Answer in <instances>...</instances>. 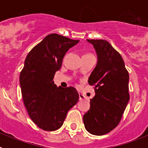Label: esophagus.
Returning <instances> with one entry per match:
<instances>
[{"label":"esophagus","mask_w":148,"mask_h":148,"mask_svg":"<svg viewBox=\"0 0 148 148\" xmlns=\"http://www.w3.org/2000/svg\"><path fill=\"white\" fill-rule=\"evenodd\" d=\"M84 98H85V96H84V95H82V94H79V99H80V100H83Z\"/></svg>","instance_id":"1"}]
</instances>
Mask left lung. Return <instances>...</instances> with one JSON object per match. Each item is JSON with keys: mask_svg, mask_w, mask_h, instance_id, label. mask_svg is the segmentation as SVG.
I'll use <instances>...</instances> for the list:
<instances>
[{"mask_svg": "<svg viewBox=\"0 0 148 148\" xmlns=\"http://www.w3.org/2000/svg\"><path fill=\"white\" fill-rule=\"evenodd\" d=\"M87 40L93 46L98 61L88 79L95 95L83 121L89 133L102 136L113 130L122 117L130 99L129 74L121 55L108 41Z\"/></svg>", "mask_w": 148, "mask_h": 148, "instance_id": "8db88e82", "label": "left lung"}]
</instances>
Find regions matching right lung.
I'll list each match as a JSON object with an SVG mask.
<instances>
[{
	"label": "right lung",
	"mask_w": 148,
	"mask_h": 148,
	"mask_svg": "<svg viewBox=\"0 0 148 148\" xmlns=\"http://www.w3.org/2000/svg\"><path fill=\"white\" fill-rule=\"evenodd\" d=\"M79 42L58 34H50L30 51L20 74L23 104L30 119L47 131L59 129L67 112L79 99L73 87L62 88L54 84L69 49Z\"/></svg>",
	"instance_id": "obj_1"
}]
</instances>
